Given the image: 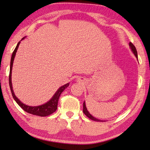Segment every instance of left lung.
<instances>
[{
  "instance_id": "8db88e82",
  "label": "left lung",
  "mask_w": 150,
  "mask_h": 150,
  "mask_svg": "<svg viewBox=\"0 0 150 150\" xmlns=\"http://www.w3.org/2000/svg\"><path fill=\"white\" fill-rule=\"evenodd\" d=\"M129 47H130V49H131V50H132V52H133V54H134L135 56L136 57V58L137 59V60H138L137 52V50H136V48H135V46L133 45V44L132 42H129ZM83 112H84V113L86 115V116L89 118V119H90L91 120H95V121H97V122H104V121L105 122V121H106V120H100V119H97V118L94 117L93 115H92L91 114H90V113L89 112V111H88V110H87L86 106L85 100H84V103H83Z\"/></svg>"
}]
</instances>
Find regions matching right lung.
Returning a JSON list of instances; mask_svg holds the SVG:
<instances>
[{"label":"right lung","instance_id":"add662e5","mask_svg":"<svg viewBox=\"0 0 150 150\" xmlns=\"http://www.w3.org/2000/svg\"><path fill=\"white\" fill-rule=\"evenodd\" d=\"M25 38H26V37L22 38L21 40L24 39ZM21 41H19L18 42L15 50L12 53L11 58L10 70H9V87H10V89H11L12 96L13 97L16 103L18 104V106H21V108H22L25 111H26L27 113H29L30 114L40 116V117L48 116L50 115L55 112V111L57 110V104H58V101H59L60 95L67 87H68L69 83L68 82V83H67L64 86H62L61 87H60L55 92V93L53 95V96L52 97V98H51L49 101H47L45 104L40 105V106H28V105L22 103V102L15 96L13 90V86H12V82H11V72H12L13 64V61H14L15 55H16V52H17V51L18 50V47L19 46V44L21 43Z\"/></svg>","mask_w":150,"mask_h":150}]
</instances>
